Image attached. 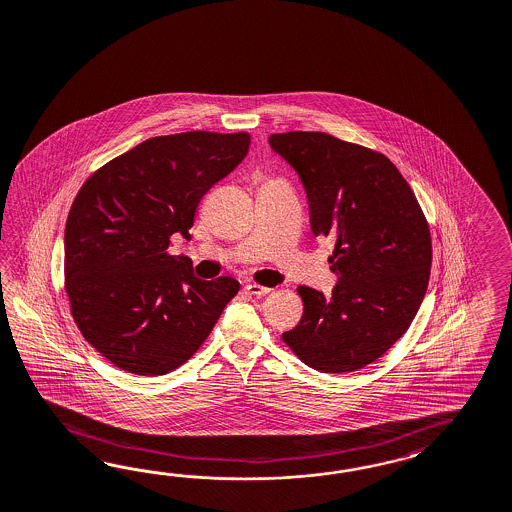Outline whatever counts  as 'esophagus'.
<instances>
[{"mask_svg": "<svg viewBox=\"0 0 512 512\" xmlns=\"http://www.w3.org/2000/svg\"><path fill=\"white\" fill-rule=\"evenodd\" d=\"M246 291H248L249 295H266V293H270L272 289H270V287H263V285H259V283H248V285H246Z\"/></svg>", "mask_w": 512, "mask_h": 512, "instance_id": "1", "label": "esophagus"}]
</instances>
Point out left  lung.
<instances>
[{
    "instance_id": "left-lung-1",
    "label": "left lung",
    "mask_w": 512,
    "mask_h": 512,
    "mask_svg": "<svg viewBox=\"0 0 512 512\" xmlns=\"http://www.w3.org/2000/svg\"><path fill=\"white\" fill-rule=\"evenodd\" d=\"M268 142L306 189L313 234L336 240L332 296L298 287L304 313L281 338L317 372H357L385 355L419 311L432 266L426 217L379 152L319 131Z\"/></svg>"
}]
</instances>
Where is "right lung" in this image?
I'll list each match as a JSON object with an SVG mask.
<instances>
[{
    "instance_id": "right-lung-1",
    "label": "right lung",
    "mask_w": 512,
    "mask_h": 512,
    "mask_svg": "<svg viewBox=\"0 0 512 512\" xmlns=\"http://www.w3.org/2000/svg\"><path fill=\"white\" fill-rule=\"evenodd\" d=\"M248 133L187 131L144 140L93 172L65 225V291L82 336L114 366L165 375L208 338L236 296L171 255L191 238L199 202L248 155Z\"/></svg>"
}]
</instances>
